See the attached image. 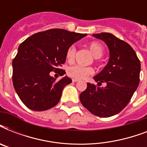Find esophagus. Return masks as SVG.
<instances>
[{
    "instance_id": "34e87169",
    "label": "esophagus",
    "mask_w": 147,
    "mask_h": 147,
    "mask_svg": "<svg viewBox=\"0 0 147 147\" xmlns=\"http://www.w3.org/2000/svg\"><path fill=\"white\" fill-rule=\"evenodd\" d=\"M78 79H76V78H73V79H72V82H78Z\"/></svg>"
}]
</instances>
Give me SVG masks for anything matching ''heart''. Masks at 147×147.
<instances>
[{"label":"heart","mask_w":147,"mask_h":147,"mask_svg":"<svg viewBox=\"0 0 147 147\" xmlns=\"http://www.w3.org/2000/svg\"><path fill=\"white\" fill-rule=\"evenodd\" d=\"M88 47L95 59L100 58L104 54V51H105L104 47L99 42H90L89 44L88 45ZM76 49L74 45H71L68 48L65 53L67 62L70 63L73 62L75 55H76ZM93 72H94V70L92 67H85L81 66V65H73V66L69 67L67 69L68 76L76 79H84L87 78L88 76H91L92 74H93Z\"/></svg>","instance_id":"obj_1"}]
</instances>
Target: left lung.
Segmentation results:
<instances>
[{
    "label": "left lung",
    "mask_w": 147,
    "mask_h": 147,
    "mask_svg": "<svg viewBox=\"0 0 147 147\" xmlns=\"http://www.w3.org/2000/svg\"><path fill=\"white\" fill-rule=\"evenodd\" d=\"M103 40L110 51L109 61L94 77L98 85L87 83L79 96L81 103L92 114L108 117L118 114L127 105L140 83V62L130 45L109 33L93 34Z\"/></svg>",
    "instance_id": "8db88e82"
}]
</instances>
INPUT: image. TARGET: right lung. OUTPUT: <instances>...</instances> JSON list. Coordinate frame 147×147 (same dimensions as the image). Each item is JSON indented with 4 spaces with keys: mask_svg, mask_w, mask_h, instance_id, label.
Here are the masks:
<instances>
[{
    "mask_svg": "<svg viewBox=\"0 0 147 147\" xmlns=\"http://www.w3.org/2000/svg\"><path fill=\"white\" fill-rule=\"evenodd\" d=\"M87 34L51 29L33 34L18 47L13 60V85L20 99L30 110L42 111L59 101L65 86L71 82L67 76L56 81L50 71H65L59 69L66 59L70 46Z\"/></svg>",
    "mask_w": 147,
    "mask_h": 147,
    "instance_id": "1",
    "label": "right lung"
}]
</instances>
